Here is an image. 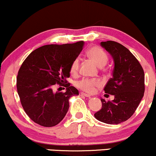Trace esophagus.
Masks as SVG:
<instances>
[{
    "label": "esophagus",
    "mask_w": 156,
    "mask_h": 156,
    "mask_svg": "<svg viewBox=\"0 0 156 156\" xmlns=\"http://www.w3.org/2000/svg\"><path fill=\"white\" fill-rule=\"evenodd\" d=\"M80 96H83V97H91V96H90L89 94H85V93H83V92H80Z\"/></svg>",
    "instance_id": "34e87169"
}]
</instances>
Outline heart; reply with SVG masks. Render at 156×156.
I'll return each mask as SVG.
<instances>
[{
  "instance_id": "heart-1",
  "label": "heart",
  "mask_w": 156,
  "mask_h": 156,
  "mask_svg": "<svg viewBox=\"0 0 156 156\" xmlns=\"http://www.w3.org/2000/svg\"><path fill=\"white\" fill-rule=\"evenodd\" d=\"M87 55L90 59H92L99 67H103L108 61V56L104 50L97 46H92L88 50ZM80 59L76 57L70 65V71L73 75H76L79 70ZM77 88L87 93H93L97 86H100V81L97 79H90L83 78L76 83Z\"/></svg>"
}]
</instances>
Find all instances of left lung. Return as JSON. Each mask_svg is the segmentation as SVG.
Instances as JSON below:
<instances>
[{"instance_id":"8db88e82","label":"left lung","mask_w":156,"mask_h":156,"mask_svg":"<svg viewBox=\"0 0 156 156\" xmlns=\"http://www.w3.org/2000/svg\"><path fill=\"white\" fill-rule=\"evenodd\" d=\"M112 55L115 66L112 78L105 86V92L114 95L112 101L101 99L102 108L94 114L98 121L119 124L134 113L144 92V73L142 67L128 48L112 41L101 42Z\"/></svg>"}]
</instances>
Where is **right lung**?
I'll list each match as a JSON object with an SVG mask.
<instances>
[{"mask_svg":"<svg viewBox=\"0 0 156 156\" xmlns=\"http://www.w3.org/2000/svg\"><path fill=\"white\" fill-rule=\"evenodd\" d=\"M83 46V41L45 45L31 52L22 64L16 78L17 92L24 112L37 124L57 125L68 110L70 97L79 94L66 78ZM56 84L66 87V91L54 93Z\"/></svg>","mask_w":156,"mask_h":156,"instance_id":"obj_1","label":"right lung"}]
</instances>
